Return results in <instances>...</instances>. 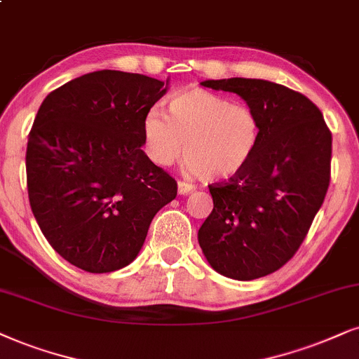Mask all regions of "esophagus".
<instances>
[{
	"instance_id": "esophagus-1",
	"label": "esophagus",
	"mask_w": 359,
	"mask_h": 359,
	"mask_svg": "<svg viewBox=\"0 0 359 359\" xmlns=\"http://www.w3.org/2000/svg\"><path fill=\"white\" fill-rule=\"evenodd\" d=\"M177 187H179V194H180V195L190 194V192H192V190L195 189L192 184H189V182H184V180H179V184H177Z\"/></svg>"
}]
</instances>
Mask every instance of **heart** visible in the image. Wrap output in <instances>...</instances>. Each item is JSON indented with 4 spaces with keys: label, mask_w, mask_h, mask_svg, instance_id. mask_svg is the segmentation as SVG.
Masks as SVG:
<instances>
[{
    "label": "heart",
    "mask_w": 359,
    "mask_h": 359,
    "mask_svg": "<svg viewBox=\"0 0 359 359\" xmlns=\"http://www.w3.org/2000/svg\"><path fill=\"white\" fill-rule=\"evenodd\" d=\"M262 133V117L252 106L207 89L177 94L169 116L152 107L144 117L146 151L154 164L170 165L184 151V169L203 180L238 174L257 152Z\"/></svg>",
    "instance_id": "obj_1"
}]
</instances>
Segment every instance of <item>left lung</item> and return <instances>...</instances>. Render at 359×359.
<instances>
[{
  "label": "left lung",
  "instance_id": "left-lung-1",
  "mask_svg": "<svg viewBox=\"0 0 359 359\" xmlns=\"http://www.w3.org/2000/svg\"><path fill=\"white\" fill-rule=\"evenodd\" d=\"M202 86L238 94L262 117L257 152L238 174L208 185L213 210L198 230L203 255L233 280L270 275L293 258L331 179V130L302 93L263 79Z\"/></svg>",
  "mask_w": 359,
  "mask_h": 359
}]
</instances>
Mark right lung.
Returning a JSON list of instances; mask_svg holds the SVG:
<instances>
[{"label": "right lung", "mask_w": 359, "mask_h": 359, "mask_svg": "<svg viewBox=\"0 0 359 359\" xmlns=\"http://www.w3.org/2000/svg\"><path fill=\"white\" fill-rule=\"evenodd\" d=\"M165 94L144 74L96 71L49 93L26 149L29 205L65 260L89 273L129 265L177 182L142 151L144 117Z\"/></svg>", "instance_id": "add662e5"}]
</instances>
